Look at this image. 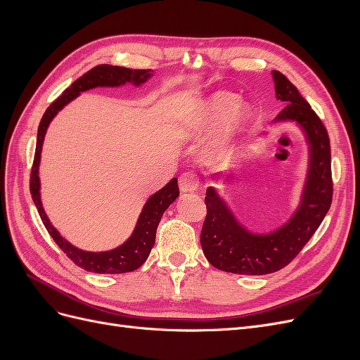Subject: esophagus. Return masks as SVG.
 Instances as JSON below:
<instances>
[{
  "label": "esophagus",
  "instance_id": "obj_1",
  "mask_svg": "<svg viewBox=\"0 0 360 360\" xmlns=\"http://www.w3.org/2000/svg\"><path fill=\"white\" fill-rule=\"evenodd\" d=\"M180 191L183 193H192L197 191L198 184H200V179L195 172H184L180 176Z\"/></svg>",
  "mask_w": 360,
  "mask_h": 360
}]
</instances>
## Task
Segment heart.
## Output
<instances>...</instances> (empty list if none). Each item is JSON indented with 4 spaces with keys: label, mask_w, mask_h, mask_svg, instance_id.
Here are the masks:
<instances>
[{
    "label": "heart",
    "mask_w": 360,
    "mask_h": 360,
    "mask_svg": "<svg viewBox=\"0 0 360 360\" xmlns=\"http://www.w3.org/2000/svg\"><path fill=\"white\" fill-rule=\"evenodd\" d=\"M250 118V106L226 91H214L195 108L191 124L197 135L210 134L216 127L212 150L217 156L231 153Z\"/></svg>",
    "instance_id": "b5f03b06"
}]
</instances>
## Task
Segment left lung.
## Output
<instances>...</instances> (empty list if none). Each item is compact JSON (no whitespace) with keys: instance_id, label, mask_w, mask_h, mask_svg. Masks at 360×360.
<instances>
[{"instance_id":"8db88e82","label":"left lung","mask_w":360,"mask_h":360,"mask_svg":"<svg viewBox=\"0 0 360 360\" xmlns=\"http://www.w3.org/2000/svg\"><path fill=\"white\" fill-rule=\"evenodd\" d=\"M271 78L276 101L285 103L271 123L299 127L308 148L307 172L297 205L285 222L270 231L250 230L216 188H207V216L200 238L202 252L216 269L237 275H267L285 267L309 242L332 204L330 143L326 127L287 76L271 70Z\"/></svg>"}]
</instances>
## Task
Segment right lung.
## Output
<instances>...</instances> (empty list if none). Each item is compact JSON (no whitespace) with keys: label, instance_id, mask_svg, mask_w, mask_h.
Listing matches in <instances>:
<instances>
[{"label":"right lung","instance_id":"add662e5","mask_svg":"<svg viewBox=\"0 0 360 360\" xmlns=\"http://www.w3.org/2000/svg\"><path fill=\"white\" fill-rule=\"evenodd\" d=\"M151 76H155L153 70H134L127 68L111 66V64H101V66H96L91 70L84 73L81 78L76 79L69 86L68 90H64V93L48 108L46 112L43 114L40 120L37 130L36 155L34 163H32L30 183L32 201H34L37 212L41 217V222L45 225L51 237L53 238V242L60 246L63 252L66 254L76 266L82 267L84 270L93 271V274H126V271L136 270L146 263V259L150 255V250L155 245L156 230L163 212L179 198V181L174 177L162 189H159L153 195H150L143 207V210H141L138 216V221L132 234H130L127 237V240H124L122 245H118L117 248L110 250H101V252L84 250L78 246L72 245L60 234V231L49 221L45 209H43L39 177L43 141H45L48 127L52 120L57 117V114L64 106H68L72 101L76 99V97L81 96V93L93 89H118V86H124L126 84H132L136 89H139V86L144 85Z\"/></svg>","mask_w":360,"mask_h":360}]
</instances>
